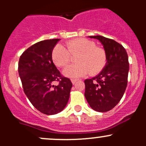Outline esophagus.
I'll return each mask as SVG.
<instances>
[{"instance_id": "1", "label": "esophagus", "mask_w": 146, "mask_h": 146, "mask_svg": "<svg viewBox=\"0 0 146 146\" xmlns=\"http://www.w3.org/2000/svg\"><path fill=\"white\" fill-rule=\"evenodd\" d=\"M78 80V79H71V82H72V83L73 84V85H74V84L76 83V82H77Z\"/></svg>"}]
</instances>
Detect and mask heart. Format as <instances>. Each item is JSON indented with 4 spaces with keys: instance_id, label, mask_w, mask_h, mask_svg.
Segmentation results:
<instances>
[{
    "instance_id": "obj_1",
    "label": "heart",
    "mask_w": 146,
    "mask_h": 146,
    "mask_svg": "<svg viewBox=\"0 0 146 146\" xmlns=\"http://www.w3.org/2000/svg\"><path fill=\"white\" fill-rule=\"evenodd\" d=\"M66 48L56 45L52 51L53 62L56 66L64 68L69 64L70 55L78 54L77 64L70 65L64 69L65 76L71 78L81 77L87 73H99L107 64V54L103 48L96 46L95 44L87 39H76L66 44Z\"/></svg>"
}]
</instances>
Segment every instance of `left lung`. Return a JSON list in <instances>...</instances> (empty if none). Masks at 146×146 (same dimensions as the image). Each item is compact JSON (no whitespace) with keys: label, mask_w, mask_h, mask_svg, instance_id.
Instances as JSON below:
<instances>
[{"label":"left lung","mask_w":146,"mask_h":146,"mask_svg":"<svg viewBox=\"0 0 146 146\" xmlns=\"http://www.w3.org/2000/svg\"><path fill=\"white\" fill-rule=\"evenodd\" d=\"M107 54V64L95 77L85 80V97L91 108L106 112L119 102L126 90L129 70L126 49L113 39L97 35Z\"/></svg>","instance_id":"left-lung-1"}]
</instances>
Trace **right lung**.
<instances>
[{
  "label": "right lung",
  "instance_id": "obj_1",
  "mask_svg": "<svg viewBox=\"0 0 146 146\" xmlns=\"http://www.w3.org/2000/svg\"><path fill=\"white\" fill-rule=\"evenodd\" d=\"M60 39L35 44L20 56L18 73L26 96L37 110L47 115L62 111L73 84L61 75L52 61V51ZM58 81V86L52 82Z\"/></svg>",
  "mask_w": 146,
  "mask_h": 146
}]
</instances>
